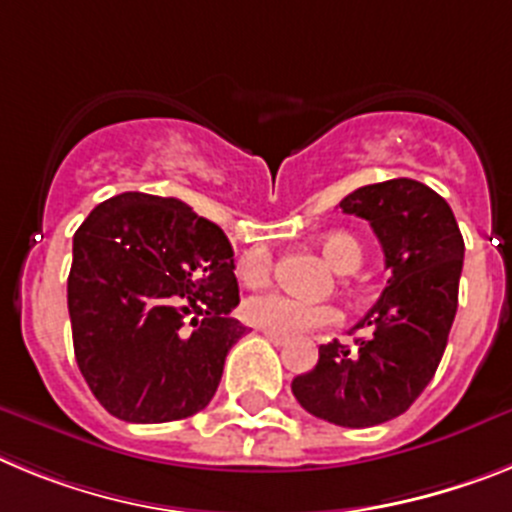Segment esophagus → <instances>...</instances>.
<instances>
[{"label":"esophagus","instance_id":"34e87169","mask_svg":"<svg viewBox=\"0 0 512 512\" xmlns=\"http://www.w3.org/2000/svg\"><path fill=\"white\" fill-rule=\"evenodd\" d=\"M265 337H268L270 342H273V345H278V348H283V345H288V340L286 337H278V335H268V332H265Z\"/></svg>","mask_w":512,"mask_h":512}]
</instances>
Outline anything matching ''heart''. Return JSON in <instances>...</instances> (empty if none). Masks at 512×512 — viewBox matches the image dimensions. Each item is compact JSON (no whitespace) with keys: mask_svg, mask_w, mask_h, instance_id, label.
<instances>
[{"mask_svg":"<svg viewBox=\"0 0 512 512\" xmlns=\"http://www.w3.org/2000/svg\"><path fill=\"white\" fill-rule=\"evenodd\" d=\"M319 250L327 257L332 268L337 273H353L361 268L363 250L361 244L355 242V237L345 234V231H330L319 239ZM270 273H273V255L268 247H252L239 257L237 275L244 286H262L268 283ZM244 319L257 327V330L268 332V335L286 337H301L319 327H330L337 322V309L330 304H309V301L293 299L286 293H262V296H252L244 304Z\"/></svg>","mask_w":512,"mask_h":512,"instance_id":"b5f03b06","label":"heart"}]
</instances>
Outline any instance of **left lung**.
Returning <instances> with one entry per match:
<instances>
[{
    "instance_id": "8db88e82",
    "label": "left lung",
    "mask_w": 512,
    "mask_h": 512,
    "mask_svg": "<svg viewBox=\"0 0 512 512\" xmlns=\"http://www.w3.org/2000/svg\"><path fill=\"white\" fill-rule=\"evenodd\" d=\"M340 208L371 224L391 278L353 327L361 332L353 348L322 345L317 366L291 389L319 420L371 428L410 410L441 363L459 306L464 237L451 206L410 177L353 190Z\"/></svg>"
}]
</instances>
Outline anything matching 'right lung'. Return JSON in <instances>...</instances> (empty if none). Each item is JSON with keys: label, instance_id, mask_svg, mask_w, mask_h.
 Listing matches in <instances>:
<instances>
[{"label": "right lung", "instance_id": "add662e5", "mask_svg": "<svg viewBox=\"0 0 512 512\" xmlns=\"http://www.w3.org/2000/svg\"><path fill=\"white\" fill-rule=\"evenodd\" d=\"M66 296L79 371L126 422L201 412L247 332L229 317L239 304L229 239L177 198L100 203L74 234Z\"/></svg>", "mask_w": 512, "mask_h": 512}]
</instances>
